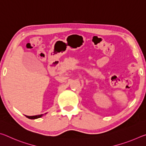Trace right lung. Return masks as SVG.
<instances>
[{
	"label": "right lung",
	"mask_w": 146,
	"mask_h": 146,
	"mask_svg": "<svg viewBox=\"0 0 146 146\" xmlns=\"http://www.w3.org/2000/svg\"><path fill=\"white\" fill-rule=\"evenodd\" d=\"M42 115H35V116H27V115H25V116L27 118H29V119H36V118L41 117Z\"/></svg>",
	"instance_id": "1"
}]
</instances>
